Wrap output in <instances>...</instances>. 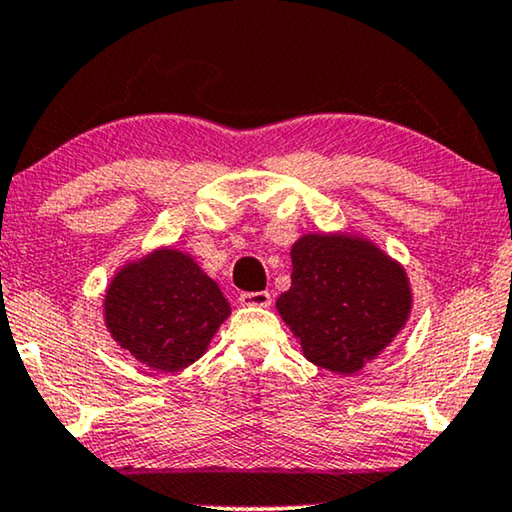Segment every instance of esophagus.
<instances>
[{
  "instance_id": "34e87169",
  "label": "esophagus",
  "mask_w": 512,
  "mask_h": 512,
  "mask_svg": "<svg viewBox=\"0 0 512 512\" xmlns=\"http://www.w3.org/2000/svg\"><path fill=\"white\" fill-rule=\"evenodd\" d=\"M238 302L243 306H257V309H267L271 306V295L269 292H243L241 297H238Z\"/></svg>"
}]
</instances>
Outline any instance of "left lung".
<instances>
[{
    "label": "left lung",
    "instance_id": "left-lung-1",
    "mask_svg": "<svg viewBox=\"0 0 512 512\" xmlns=\"http://www.w3.org/2000/svg\"><path fill=\"white\" fill-rule=\"evenodd\" d=\"M290 260L292 285L276 311L313 365L353 377L410 323V276L360 231H309Z\"/></svg>",
    "mask_w": 512,
    "mask_h": 512
}]
</instances>
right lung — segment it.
<instances>
[{
    "label": "right lung",
    "mask_w": 512,
    "mask_h": 512,
    "mask_svg": "<svg viewBox=\"0 0 512 512\" xmlns=\"http://www.w3.org/2000/svg\"><path fill=\"white\" fill-rule=\"evenodd\" d=\"M229 313L220 285L175 245H159L121 264L102 299L109 337L156 372H180L196 363Z\"/></svg>",
    "instance_id": "right-lung-1"
}]
</instances>
